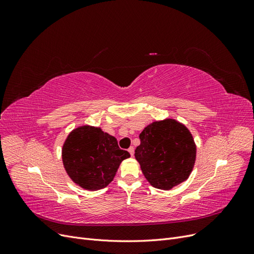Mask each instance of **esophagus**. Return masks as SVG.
<instances>
[{
  "label": "esophagus",
  "instance_id": "34e87169",
  "mask_svg": "<svg viewBox=\"0 0 254 254\" xmlns=\"http://www.w3.org/2000/svg\"><path fill=\"white\" fill-rule=\"evenodd\" d=\"M128 151H129V153H130V155H131V156H133V153H134V148H133V147H132V146H131V147H129Z\"/></svg>",
  "mask_w": 254,
  "mask_h": 254
}]
</instances>
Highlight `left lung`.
I'll return each mask as SVG.
<instances>
[{
    "mask_svg": "<svg viewBox=\"0 0 254 254\" xmlns=\"http://www.w3.org/2000/svg\"><path fill=\"white\" fill-rule=\"evenodd\" d=\"M134 157L150 186L168 190L188 180L196 161L190 131L174 119L155 121L140 133Z\"/></svg>",
    "mask_w": 254,
    "mask_h": 254,
    "instance_id": "left-lung-1",
    "label": "left lung"
}]
</instances>
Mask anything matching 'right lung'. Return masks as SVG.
Segmentation results:
<instances>
[{"label": "right lung", "instance_id": "add662e5", "mask_svg": "<svg viewBox=\"0 0 254 254\" xmlns=\"http://www.w3.org/2000/svg\"><path fill=\"white\" fill-rule=\"evenodd\" d=\"M63 163L74 183L88 190L106 188L129 152L99 127L83 125L68 133L63 146Z\"/></svg>", "mask_w": 254, "mask_h": 254}]
</instances>
